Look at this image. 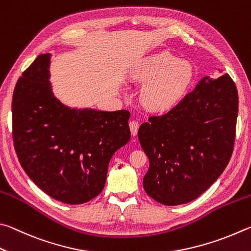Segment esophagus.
Returning a JSON list of instances; mask_svg holds the SVG:
<instances>
[{"label": "esophagus", "mask_w": 251, "mask_h": 251, "mask_svg": "<svg viewBox=\"0 0 251 251\" xmlns=\"http://www.w3.org/2000/svg\"><path fill=\"white\" fill-rule=\"evenodd\" d=\"M129 126H130V130H131V133H132V135H137L138 130H139V122L135 120H132L129 122Z\"/></svg>", "instance_id": "obj_1"}]
</instances>
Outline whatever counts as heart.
<instances>
[{"label": "heart", "instance_id": "1", "mask_svg": "<svg viewBox=\"0 0 251 251\" xmlns=\"http://www.w3.org/2000/svg\"><path fill=\"white\" fill-rule=\"evenodd\" d=\"M193 78L191 63L169 51L147 57L134 73L135 80L147 82L141 92L144 107L154 112L169 111L175 107L186 95Z\"/></svg>", "mask_w": 251, "mask_h": 251}]
</instances>
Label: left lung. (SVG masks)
<instances>
[{
	"label": "left lung",
	"mask_w": 251,
	"mask_h": 251,
	"mask_svg": "<svg viewBox=\"0 0 251 251\" xmlns=\"http://www.w3.org/2000/svg\"><path fill=\"white\" fill-rule=\"evenodd\" d=\"M238 91L228 74L205 77L174 108L149 117L138 137L150 166L147 194L175 206L194 201L226 169L236 137Z\"/></svg>",
	"instance_id": "obj_1"
}]
</instances>
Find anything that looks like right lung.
Instances as JSON below:
<instances>
[{"label":"right lung","mask_w":251,"mask_h":251,"mask_svg":"<svg viewBox=\"0 0 251 251\" xmlns=\"http://www.w3.org/2000/svg\"><path fill=\"white\" fill-rule=\"evenodd\" d=\"M50 58L39 55L16 82L13 142L22 168L43 192L82 204L103 190L110 159L129 142L130 112L66 107L51 91Z\"/></svg>","instance_id":"add662e5"}]
</instances>
